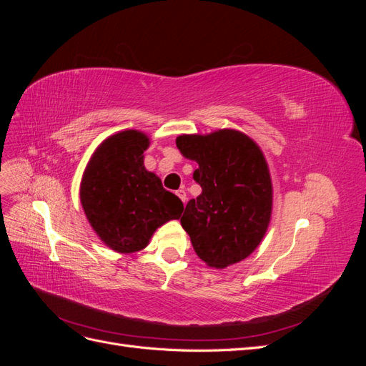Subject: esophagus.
I'll list each match as a JSON object with an SVG mask.
<instances>
[{
	"mask_svg": "<svg viewBox=\"0 0 366 366\" xmlns=\"http://www.w3.org/2000/svg\"><path fill=\"white\" fill-rule=\"evenodd\" d=\"M177 194V197L180 198V200L183 202V203H186V200H187V197H186V192H184V189H179L175 192Z\"/></svg>",
	"mask_w": 366,
	"mask_h": 366,
	"instance_id": "obj_1",
	"label": "esophagus"
}]
</instances>
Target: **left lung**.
Instances as JSON below:
<instances>
[{
  "instance_id": "obj_1",
  "label": "left lung",
  "mask_w": 366,
  "mask_h": 366,
  "mask_svg": "<svg viewBox=\"0 0 366 366\" xmlns=\"http://www.w3.org/2000/svg\"><path fill=\"white\" fill-rule=\"evenodd\" d=\"M177 148L195 160L202 194L180 219L198 258L224 269L258 247L272 215V182L257 143L235 129L179 136Z\"/></svg>"
}]
</instances>
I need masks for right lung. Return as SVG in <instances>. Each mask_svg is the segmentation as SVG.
<instances>
[{"mask_svg":"<svg viewBox=\"0 0 366 366\" xmlns=\"http://www.w3.org/2000/svg\"><path fill=\"white\" fill-rule=\"evenodd\" d=\"M149 139L128 129L96 149L81 183L84 212L108 247L120 253L145 249L154 230L179 219L183 203L143 166Z\"/></svg>","mask_w":366,"mask_h":366,"instance_id":"1","label":"right lung"}]
</instances>
